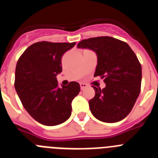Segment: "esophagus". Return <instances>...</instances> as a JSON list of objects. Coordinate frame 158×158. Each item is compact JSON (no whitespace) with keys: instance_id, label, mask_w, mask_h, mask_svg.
I'll return each mask as SVG.
<instances>
[{"instance_id":"esophagus-1","label":"esophagus","mask_w":158,"mask_h":158,"mask_svg":"<svg viewBox=\"0 0 158 158\" xmlns=\"http://www.w3.org/2000/svg\"><path fill=\"white\" fill-rule=\"evenodd\" d=\"M80 86H81V89L83 90L84 89H85V88L88 87V85H86V84L85 83H80Z\"/></svg>"}]
</instances>
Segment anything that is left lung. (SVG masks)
Wrapping results in <instances>:
<instances>
[{
	"label": "left lung",
	"instance_id": "1",
	"mask_svg": "<svg viewBox=\"0 0 158 158\" xmlns=\"http://www.w3.org/2000/svg\"><path fill=\"white\" fill-rule=\"evenodd\" d=\"M78 48L90 49L97 55L94 77L104 78L106 87L93 86L95 96L89 101L95 118L116 123L131 112L141 90L142 66L130 46L109 36L81 40Z\"/></svg>",
	"mask_w": 158,
	"mask_h": 158
}]
</instances>
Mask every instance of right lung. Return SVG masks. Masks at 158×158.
<instances>
[{"label":"right lung","instance_id":"add662e5","mask_svg":"<svg viewBox=\"0 0 158 158\" xmlns=\"http://www.w3.org/2000/svg\"><path fill=\"white\" fill-rule=\"evenodd\" d=\"M75 44L38 42L18 60L16 91L29 115L43 125L56 126L71 115V103L80 92V85L72 81L59 88L56 76L62 71V55Z\"/></svg>","mask_w":158,"mask_h":158}]
</instances>
